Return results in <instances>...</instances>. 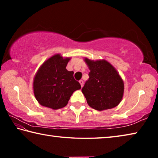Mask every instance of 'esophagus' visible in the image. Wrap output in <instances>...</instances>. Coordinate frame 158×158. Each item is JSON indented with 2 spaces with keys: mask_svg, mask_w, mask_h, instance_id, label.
<instances>
[{
  "mask_svg": "<svg viewBox=\"0 0 158 158\" xmlns=\"http://www.w3.org/2000/svg\"><path fill=\"white\" fill-rule=\"evenodd\" d=\"M79 83H80V84H81V86L83 87V85H84V81H83V80H80Z\"/></svg>",
  "mask_w": 158,
  "mask_h": 158,
  "instance_id": "obj_1",
  "label": "esophagus"
}]
</instances>
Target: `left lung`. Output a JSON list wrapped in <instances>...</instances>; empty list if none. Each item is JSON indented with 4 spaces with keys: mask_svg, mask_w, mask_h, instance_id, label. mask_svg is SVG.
Returning <instances> with one entry per match:
<instances>
[{
    "mask_svg": "<svg viewBox=\"0 0 158 158\" xmlns=\"http://www.w3.org/2000/svg\"><path fill=\"white\" fill-rule=\"evenodd\" d=\"M90 69L89 79L81 91L90 107L98 111L112 109L121 102L124 84L121 77L107 61L85 59Z\"/></svg>",
    "mask_w": 158,
    "mask_h": 158,
    "instance_id": "left-lung-1",
    "label": "left lung"
}]
</instances>
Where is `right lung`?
<instances>
[{"label":"right lung","mask_w":158,"mask_h":158,"mask_svg":"<svg viewBox=\"0 0 158 158\" xmlns=\"http://www.w3.org/2000/svg\"><path fill=\"white\" fill-rule=\"evenodd\" d=\"M69 60L68 58L54 55L38 69L34 78L33 90L41 105L53 109L63 108L68 105L73 93L81 89L74 78V72L66 69Z\"/></svg>","instance_id":"1"}]
</instances>
